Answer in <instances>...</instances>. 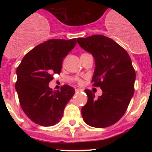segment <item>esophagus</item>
I'll list each match as a JSON object with an SVG mask.
<instances>
[{"mask_svg": "<svg viewBox=\"0 0 152 152\" xmlns=\"http://www.w3.org/2000/svg\"><path fill=\"white\" fill-rule=\"evenodd\" d=\"M82 91V90L80 89V88H76V89H75V91H76L77 93L80 92V91Z\"/></svg>", "mask_w": 152, "mask_h": 152, "instance_id": "1", "label": "esophagus"}]
</instances>
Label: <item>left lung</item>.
<instances>
[{
  "instance_id": "8db88e82",
  "label": "left lung",
  "mask_w": 152,
  "mask_h": 152,
  "mask_svg": "<svg viewBox=\"0 0 152 152\" xmlns=\"http://www.w3.org/2000/svg\"><path fill=\"white\" fill-rule=\"evenodd\" d=\"M77 42L94 58L92 81L103 91L96 98L91 91H84L88 102L81 109L83 119L92 127H108L121 119L133 96L135 72L131 58L123 47L103 35L77 38Z\"/></svg>"
}]
</instances>
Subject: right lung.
<instances>
[{"instance_id":"right-lung-1","label":"right lung","mask_w":152,"mask_h":152,"mask_svg":"<svg viewBox=\"0 0 152 152\" xmlns=\"http://www.w3.org/2000/svg\"><path fill=\"white\" fill-rule=\"evenodd\" d=\"M76 45L72 39H50L29 52L17 69L16 91L21 108L33 122L42 126L57 124L75 89L64 85L52 91L49 84L59 74L64 58Z\"/></svg>"}]
</instances>
